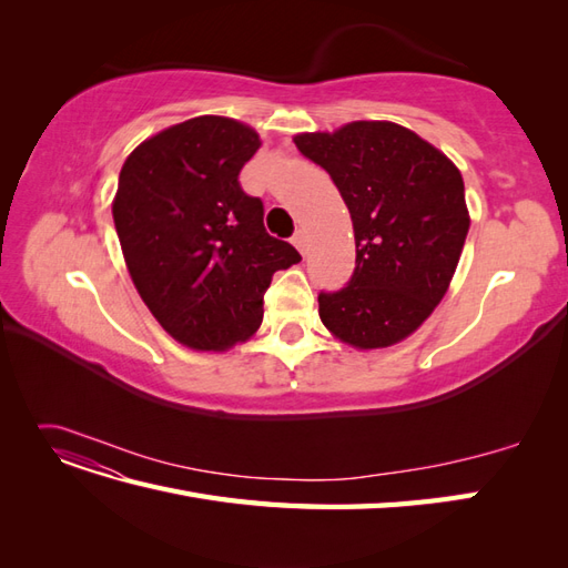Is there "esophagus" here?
I'll return each instance as SVG.
<instances>
[{
    "mask_svg": "<svg viewBox=\"0 0 568 568\" xmlns=\"http://www.w3.org/2000/svg\"><path fill=\"white\" fill-rule=\"evenodd\" d=\"M291 242H294V246L305 255V246H307V239H305V232L298 230L294 236H291Z\"/></svg>",
    "mask_w": 568,
    "mask_h": 568,
    "instance_id": "esophagus-1",
    "label": "esophagus"
}]
</instances>
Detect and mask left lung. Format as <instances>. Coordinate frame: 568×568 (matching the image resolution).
<instances>
[{
  "label": "left lung",
  "instance_id": "1",
  "mask_svg": "<svg viewBox=\"0 0 568 568\" xmlns=\"http://www.w3.org/2000/svg\"><path fill=\"white\" fill-rule=\"evenodd\" d=\"M294 142L329 173L355 232L353 277L322 291L320 317L348 346H393L434 313L459 263L469 232L459 170L388 120L305 132Z\"/></svg>",
  "mask_w": 568,
  "mask_h": 568
}]
</instances>
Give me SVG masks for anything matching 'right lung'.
Here are the masks:
<instances>
[{"label": "right lung", "mask_w": 568, "mask_h": 568, "mask_svg": "<svg viewBox=\"0 0 568 568\" xmlns=\"http://www.w3.org/2000/svg\"><path fill=\"white\" fill-rule=\"evenodd\" d=\"M261 149L244 123L199 115L136 146L123 163L113 222L130 277L175 341L225 351L255 334L272 274L301 253L263 225L239 173Z\"/></svg>", "instance_id": "right-lung-1"}]
</instances>
